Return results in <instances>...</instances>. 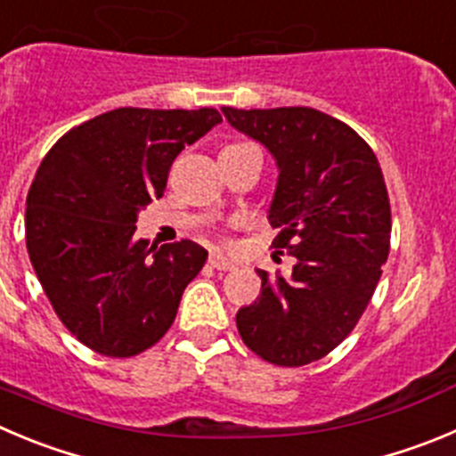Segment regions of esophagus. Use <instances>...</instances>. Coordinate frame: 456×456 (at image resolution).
Masks as SVG:
<instances>
[{
	"mask_svg": "<svg viewBox=\"0 0 456 456\" xmlns=\"http://www.w3.org/2000/svg\"><path fill=\"white\" fill-rule=\"evenodd\" d=\"M208 263H211V267H216V270L220 272H227L236 267V263H233L232 258L223 256V254H211V256H208Z\"/></svg>",
	"mask_w": 456,
	"mask_h": 456,
	"instance_id": "obj_1",
	"label": "esophagus"
}]
</instances>
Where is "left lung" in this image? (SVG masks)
<instances>
[{
  "label": "left lung",
  "instance_id": "left-lung-1",
  "mask_svg": "<svg viewBox=\"0 0 456 456\" xmlns=\"http://www.w3.org/2000/svg\"><path fill=\"white\" fill-rule=\"evenodd\" d=\"M223 114L274 157L272 248L297 261L290 276L258 272L261 297L238 310V333L267 362L304 367L355 329L380 281L391 233L385 177L369 143L319 110Z\"/></svg>",
  "mask_w": 456,
  "mask_h": 456
}]
</instances>
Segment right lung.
I'll use <instances>...</instances> for the list:
<instances>
[{"label":"right lung","mask_w":456,"mask_h":456,"mask_svg":"<svg viewBox=\"0 0 456 456\" xmlns=\"http://www.w3.org/2000/svg\"><path fill=\"white\" fill-rule=\"evenodd\" d=\"M223 121L218 110L118 108L62 134L27 195L31 265L71 335L108 357L159 342L207 261L193 240L151 248L137 216L170 164Z\"/></svg>","instance_id":"1"}]
</instances>
